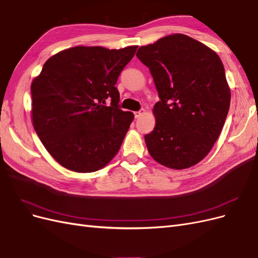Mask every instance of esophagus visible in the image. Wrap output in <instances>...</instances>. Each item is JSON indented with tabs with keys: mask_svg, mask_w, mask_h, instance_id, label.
Returning a JSON list of instances; mask_svg holds the SVG:
<instances>
[{
	"mask_svg": "<svg viewBox=\"0 0 258 258\" xmlns=\"http://www.w3.org/2000/svg\"><path fill=\"white\" fill-rule=\"evenodd\" d=\"M134 114H135V117H136V118H139V117H141V116L144 114V110L137 111V112H135Z\"/></svg>",
	"mask_w": 258,
	"mask_h": 258,
	"instance_id": "34e87169",
	"label": "esophagus"
}]
</instances>
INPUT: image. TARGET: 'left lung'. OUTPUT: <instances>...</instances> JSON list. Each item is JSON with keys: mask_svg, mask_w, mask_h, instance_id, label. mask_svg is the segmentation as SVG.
I'll use <instances>...</instances> for the list:
<instances>
[{"mask_svg": "<svg viewBox=\"0 0 258 258\" xmlns=\"http://www.w3.org/2000/svg\"><path fill=\"white\" fill-rule=\"evenodd\" d=\"M137 57L150 69L159 96L153 111L156 126L144 137L148 153L171 169L195 166L213 147L229 111L223 62L184 34L142 46Z\"/></svg>", "mask_w": 258, "mask_h": 258, "instance_id": "obj_1", "label": "left lung"}]
</instances>
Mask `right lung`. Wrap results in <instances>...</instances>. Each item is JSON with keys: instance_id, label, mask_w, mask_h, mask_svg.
Listing matches in <instances>:
<instances>
[{"instance_id": "obj_1", "label": "right lung", "mask_w": 258, "mask_h": 258, "mask_svg": "<svg viewBox=\"0 0 258 258\" xmlns=\"http://www.w3.org/2000/svg\"><path fill=\"white\" fill-rule=\"evenodd\" d=\"M137 49L76 46L45 62L31 85L33 127L61 166L95 172L119 151L135 116L115 85Z\"/></svg>"}]
</instances>
